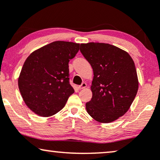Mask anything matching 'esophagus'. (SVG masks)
Listing matches in <instances>:
<instances>
[{
  "mask_svg": "<svg viewBox=\"0 0 160 160\" xmlns=\"http://www.w3.org/2000/svg\"><path fill=\"white\" fill-rule=\"evenodd\" d=\"M85 87H87V84L85 82H83L82 84L79 85V86L78 87V88L79 89H84Z\"/></svg>",
  "mask_w": 160,
  "mask_h": 160,
  "instance_id": "1",
  "label": "esophagus"
}]
</instances>
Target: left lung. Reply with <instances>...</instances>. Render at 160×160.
I'll return each instance as SVG.
<instances>
[{"label":"left lung","mask_w":160,"mask_h":160,"mask_svg":"<svg viewBox=\"0 0 160 160\" xmlns=\"http://www.w3.org/2000/svg\"><path fill=\"white\" fill-rule=\"evenodd\" d=\"M80 51L94 73L87 113L102 123L115 121L128 111L136 96L135 63L128 52L108 43H81Z\"/></svg>","instance_id":"8db88e82"}]
</instances>
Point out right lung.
Listing matches in <instances>:
<instances>
[{"label": "right lung", "mask_w": 160, "mask_h": 160, "mask_svg": "<svg viewBox=\"0 0 160 160\" xmlns=\"http://www.w3.org/2000/svg\"><path fill=\"white\" fill-rule=\"evenodd\" d=\"M79 43L54 41L36 50L26 59L18 79L25 104L41 117L59 112L74 92L69 82L68 62Z\"/></svg>", "instance_id": "add662e5"}]
</instances>
